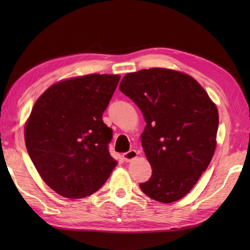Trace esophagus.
<instances>
[{"mask_svg":"<svg viewBox=\"0 0 250 250\" xmlns=\"http://www.w3.org/2000/svg\"><path fill=\"white\" fill-rule=\"evenodd\" d=\"M137 155H139L137 151L134 150V149H132V150H129L128 152H125L124 155H122V159H124L125 162H129L131 160H133L134 158H136Z\"/></svg>","mask_w":250,"mask_h":250,"instance_id":"34e87169","label":"esophagus"}]
</instances>
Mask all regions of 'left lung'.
Returning <instances> with one entry per match:
<instances>
[{
	"instance_id": "1",
	"label": "left lung",
	"mask_w": 250,
	"mask_h": 250,
	"mask_svg": "<svg viewBox=\"0 0 250 250\" xmlns=\"http://www.w3.org/2000/svg\"><path fill=\"white\" fill-rule=\"evenodd\" d=\"M120 91L139 106L146 121L142 146L152 174L140 187L161 203L182 199L214 156L219 117L194 78L167 68L129 73Z\"/></svg>"
}]
</instances>
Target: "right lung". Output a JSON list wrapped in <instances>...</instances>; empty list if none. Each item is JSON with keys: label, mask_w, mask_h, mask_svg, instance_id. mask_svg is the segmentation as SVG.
<instances>
[{"label": "right lung", "mask_w": 250, "mask_h": 250, "mask_svg": "<svg viewBox=\"0 0 250 250\" xmlns=\"http://www.w3.org/2000/svg\"><path fill=\"white\" fill-rule=\"evenodd\" d=\"M119 75L90 74L49 87L24 128L29 156L58 194L81 199L98 191L117 166L108 151L113 130L102 116Z\"/></svg>", "instance_id": "add662e5"}]
</instances>
